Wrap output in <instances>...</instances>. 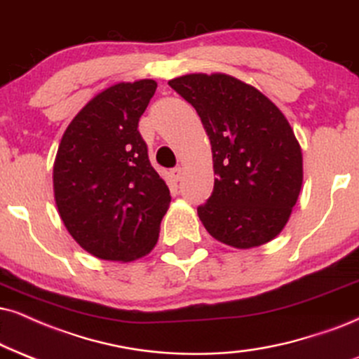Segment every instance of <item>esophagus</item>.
I'll list each match as a JSON object with an SVG mask.
<instances>
[{
	"mask_svg": "<svg viewBox=\"0 0 359 359\" xmlns=\"http://www.w3.org/2000/svg\"><path fill=\"white\" fill-rule=\"evenodd\" d=\"M170 176L172 181H180L181 178H183V170H181V168H172V170L170 171Z\"/></svg>",
	"mask_w": 359,
	"mask_h": 359,
	"instance_id": "34e87169",
	"label": "esophagus"
}]
</instances>
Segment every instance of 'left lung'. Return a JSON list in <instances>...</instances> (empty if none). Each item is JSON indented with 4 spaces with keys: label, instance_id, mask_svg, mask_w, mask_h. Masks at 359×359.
I'll return each mask as SVG.
<instances>
[{
    "label": "left lung",
    "instance_id": "8db88e82",
    "mask_svg": "<svg viewBox=\"0 0 359 359\" xmlns=\"http://www.w3.org/2000/svg\"><path fill=\"white\" fill-rule=\"evenodd\" d=\"M201 118L211 144L213 194L198 208L206 231L250 250L286 226L303 184V153L285 114L258 88L224 73L168 81Z\"/></svg>",
    "mask_w": 359,
    "mask_h": 359
}]
</instances>
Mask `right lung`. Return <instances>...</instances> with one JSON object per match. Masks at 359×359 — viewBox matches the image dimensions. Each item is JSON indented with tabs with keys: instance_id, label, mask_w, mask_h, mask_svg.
I'll return each mask as SVG.
<instances>
[{
	"instance_id": "right-lung-1",
	"label": "right lung",
	"mask_w": 359,
	"mask_h": 359,
	"mask_svg": "<svg viewBox=\"0 0 359 359\" xmlns=\"http://www.w3.org/2000/svg\"><path fill=\"white\" fill-rule=\"evenodd\" d=\"M156 86L138 79L106 88L79 109L57 146V213L73 240L100 259L130 263L151 253L170 208V189L138 131Z\"/></svg>"
}]
</instances>
